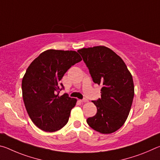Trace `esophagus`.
<instances>
[{
	"label": "esophagus",
	"instance_id": "esophagus-1",
	"mask_svg": "<svg viewBox=\"0 0 160 160\" xmlns=\"http://www.w3.org/2000/svg\"><path fill=\"white\" fill-rule=\"evenodd\" d=\"M80 102H88V100L87 99H85V98H84L83 99H81Z\"/></svg>",
	"mask_w": 160,
	"mask_h": 160
}]
</instances>
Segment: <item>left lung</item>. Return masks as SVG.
Listing matches in <instances>:
<instances>
[{
	"label": "left lung",
	"instance_id": "obj_1",
	"mask_svg": "<svg viewBox=\"0 0 160 160\" xmlns=\"http://www.w3.org/2000/svg\"><path fill=\"white\" fill-rule=\"evenodd\" d=\"M78 52L93 82L102 87L101 98L92 101L97 113L87 123L101 133H112L123 125L131 110L134 97L132 75L122 58L104 46L83 48Z\"/></svg>",
	"mask_w": 160,
	"mask_h": 160
}]
</instances>
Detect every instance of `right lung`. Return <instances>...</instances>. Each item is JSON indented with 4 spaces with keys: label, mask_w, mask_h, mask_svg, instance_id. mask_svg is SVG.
<instances>
[{
    "label": "right lung",
    "mask_w": 160,
    "mask_h": 160,
    "mask_svg": "<svg viewBox=\"0 0 160 160\" xmlns=\"http://www.w3.org/2000/svg\"><path fill=\"white\" fill-rule=\"evenodd\" d=\"M82 61L75 51L48 49L29 65L22 81L23 101L28 115L42 131L55 132L66 126L77 99L68 94L60 82L70 67Z\"/></svg>",
    "instance_id": "add662e5"
}]
</instances>
